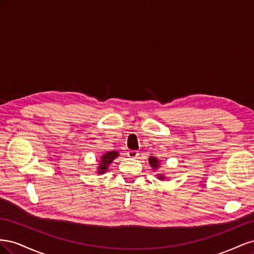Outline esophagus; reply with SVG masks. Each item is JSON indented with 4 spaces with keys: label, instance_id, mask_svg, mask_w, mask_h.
I'll list each match as a JSON object with an SVG mask.
<instances>
[{
    "label": "esophagus",
    "instance_id": "1",
    "mask_svg": "<svg viewBox=\"0 0 254 254\" xmlns=\"http://www.w3.org/2000/svg\"><path fill=\"white\" fill-rule=\"evenodd\" d=\"M127 156H128L129 158L134 159V158H136L137 156H139V151H136V150H129V151L127 152Z\"/></svg>",
    "mask_w": 254,
    "mask_h": 254
}]
</instances>
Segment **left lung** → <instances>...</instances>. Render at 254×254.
I'll list each match as a JSON object with an SVG mask.
<instances>
[{
    "mask_svg": "<svg viewBox=\"0 0 254 254\" xmlns=\"http://www.w3.org/2000/svg\"><path fill=\"white\" fill-rule=\"evenodd\" d=\"M148 161H149L150 166L153 168V170H157V168H158L159 165H160V161H159L157 158H155V157H150ZM158 178H159L160 180H164L165 177H164L163 175L159 174V175H158Z\"/></svg>",
    "mask_w": 254,
    "mask_h": 254,
    "instance_id": "obj_1",
    "label": "left lung"
}]
</instances>
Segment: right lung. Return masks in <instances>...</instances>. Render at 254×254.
Wrapping results in <instances>:
<instances>
[{
  "label": "right lung",
  "instance_id": "add662e5",
  "mask_svg": "<svg viewBox=\"0 0 254 254\" xmlns=\"http://www.w3.org/2000/svg\"><path fill=\"white\" fill-rule=\"evenodd\" d=\"M119 156V152L118 151H108L106 152L104 156H102V159H101V163H99V166H98V174H104L106 173V171L108 170V166L109 164L112 163V161L117 158Z\"/></svg>",
  "mask_w": 254,
  "mask_h": 254
}]
</instances>
